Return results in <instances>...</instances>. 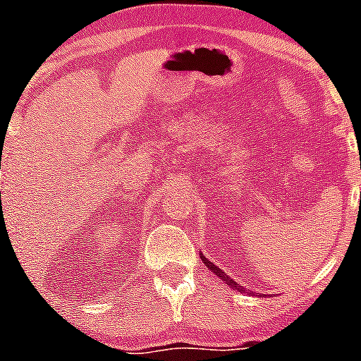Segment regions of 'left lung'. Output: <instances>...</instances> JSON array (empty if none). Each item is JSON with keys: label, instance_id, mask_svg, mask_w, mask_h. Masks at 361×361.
Listing matches in <instances>:
<instances>
[{"label": "left lung", "instance_id": "left-lung-1", "mask_svg": "<svg viewBox=\"0 0 361 361\" xmlns=\"http://www.w3.org/2000/svg\"><path fill=\"white\" fill-rule=\"evenodd\" d=\"M199 257L202 259V262H204V266H206V268H208V269H212V271H213V274L216 275V277H220V279H222L224 282H226L227 286H231V289H233V291H238V293H245V288H243V286H240V284H238V282H234L233 279L229 277V275H226V271H224V269H220L219 266H215V264H213L212 261H208V259H206L204 255H202V252H199ZM248 295H250V293H248Z\"/></svg>", "mask_w": 361, "mask_h": 361}]
</instances>
